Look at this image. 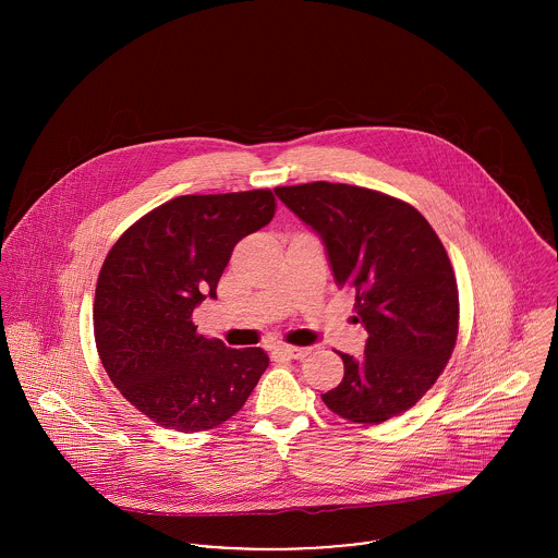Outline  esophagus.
Returning a JSON list of instances; mask_svg holds the SVG:
<instances>
[{"label":"esophagus","instance_id":"34e87169","mask_svg":"<svg viewBox=\"0 0 558 558\" xmlns=\"http://www.w3.org/2000/svg\"><path fill=\"white\" fill-rule=\"evenodd\" d=\"M275 352L279 354V356H286V359H305L310 352H312V348H296V345H279V348H275Z\"/></svg>","mask_w":558,"mask_h":558}]
</instances>
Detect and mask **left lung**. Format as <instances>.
<instances>
[{
	"label": "left lung",
	"mask_w": 558,
	"mask_h": 558,
	"mask_svg": "<svg viewBox=\"0 0 558 558\" xmlns=\"http://www.w3.org/2000/svg\"><path fill=\"white\" fill-rule=\"evenodd\" d=\"M275 193L322 239L369 332L363 356L341 354L343 380L324 403L369 425L405 412L438 380L458 339V283L442 242L416 208L380 191L310 182Z\"/></svg>",
	"instance_id": "8db88e82"
}]
</instances>
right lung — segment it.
<instances>
[{"label":"right lung","mask_w":558,"mask_h":558,"mask_svg":"<svg viewBox=\"0 0 558 558\" xmlns=\"http://www.w3.org/2000/svg\"><path fill=\"white\" fill-rule=\"evenodd\" d=\"M275 217L268 189L180 195L133 223L105 257L94 296L100 363L140 412L175 432L234 416L268 367L262 348L197 335L193 310L217 299L239 240Z\"/></svg>","instance_id":"right-lung-1"}]
</instances>
